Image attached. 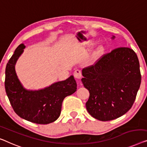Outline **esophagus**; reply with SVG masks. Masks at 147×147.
I'll return each mask as SVG.
<instances>
[{
    "label": "esophagus",
    "instance_id": "1",
    "mask_svg": "<svg viewBox=\"0 0 147 147\" xmlns=\"http://www.w3.org/2000/svg\"><path fill=\"white\" fill-rule=\"evenodd\" d=\"M74 78H76V79L80 80L81 78H82V73H81V71L79 70H76L74 72Z\"/></svg>",
    "mask_w": 147,
    "mask_h": 147
}]
</instances>
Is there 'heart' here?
Here are the masks:
<instances>
[{"mask_svg":"<svg viewBox=\"0 0 147 147\" xmlns=\"http://www.w3.org/2000/svg\"><path fill=\"white\" fill-rule=\"evenodd\" d=\"M105 52V48L102 45H100L98 46L96 48L94 51H93L92 53L90 61L92 63H95L97 61H99L100 59L102 58V57L104 55Z\"/></svg>","mask_w":147,"mask_h":147,"instance_id":"obj_1","label":"heart"}]
</instances>
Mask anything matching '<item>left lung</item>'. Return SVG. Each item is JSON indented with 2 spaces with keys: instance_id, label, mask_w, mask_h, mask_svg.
I'll use <instances>...</instances> for the list:
<instances>
[{
  "instance_id": "8db88e82",
  "label": "left lung",
  "mask_w": 147,
  "mask_h": 147,
  "mask_svg": "<svg viewBox=\"0 0 147 147\" xmlns=\"http://www.w3.org/2000/svg\"><path fill=\"white\" fill-rule=\"evenodd\" d=\"M82 74L81 80L90 92L86 109L95 119H115L132 107L141 82L139 61L133 49L117 48L83 69Z\"/></svg>"
}]
</instances>
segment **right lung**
<instances>
[{
    "label": "right lung",
    "instance_id": "1",
    "mask_svg": "<svg viewBox=\"0 0 147 147\" xmlns=\"http://www.w3.org/2000/svg\"><path fill=\"white\" fill-rule=\"evenodd\" d=\"M26 46L20 45L6 65L4 86L11 106L16 114L38 124H48L58 119L63 100L76 91L73 75L39 90L25 88L18 78L15 65Z\"/></svg>",
    "mask_w": 147,
    "mask_h": 147
}]
</instances>
